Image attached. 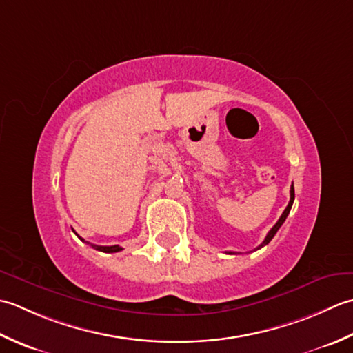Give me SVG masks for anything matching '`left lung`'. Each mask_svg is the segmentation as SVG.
Returning <instances> with one entry per match:
<instances>
[{"label":"left lung","mask_w":353,"mask_h":353,"mask_svg":"<svg viewBox=\"0 0 353 353\" xmlns=\"http://www.w3.org/2000/svg\"><path fill=\"white\" fill-rule=\"evenodd\" d=\"M290 193H291V198H290V203H288V205H286V208L283 210V213H282V216L279 218V221L276 222V225L272 227L270 232H268V234H267V237H265V241L261 243V245H259L256 250H259V248H262V247H265L267 245V243H270V241L272 239V237H274V234L277 233V230L282 227V224L285 222V219H286V216L288 214H290V212H291V207H292V203H294V184L291 185V190H290ZM228 254H234V253H232V251H230Z\"/></svg>","instance_id":"obj_1"}]
</instances>
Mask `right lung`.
Instances as JSON below:
<instances>
[{"label":"right lung","instance_id":"right-lung-1","mask_svg":"<svg viewBox=\"0 0 353 353\" xmlns=\"http://www.w3.org/2000/svg\"><path fill=\"white\" fill-rule=\"evenodd\" d=\"M91 247L94 250L99 251H103V253H117V251H121V247L119 245H111V247H102V245H94V243H91Z\"/></svg>","mask_w":353,"mask_h":353}]
</instances>
